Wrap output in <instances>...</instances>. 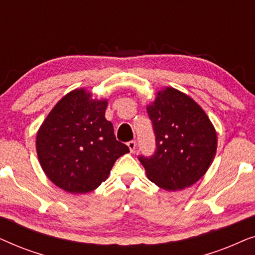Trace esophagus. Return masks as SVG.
<instances>
[{
  "label": "esophagus",
  "mask_w": 255,
  "mask_h": 255,
  "mask_svg": "<svg viewBox=\"0 0 255 255\" xmlns=\"http://www.w3.org/2000/svg\"><path fill=\"white\" fill-rule=\"evenodd\" d=\"M135 141L134 140H131V141H128V148H130V152H132L133 153L134 152V149H135Z\"/></svg>",
  "instance_id": "1"
}]
</instances>
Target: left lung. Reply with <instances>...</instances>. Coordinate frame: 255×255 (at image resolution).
<instances>
[{"mask_svg": "<svg viewBox=\"0 0 255 255\" xmlns=\"http://www.w3.org/2000/svg\"><path fill=\"white\" fill-rule=\"evenodd\" d=\"M155 134V152L139 156L146 175L168 191L197 182L214 161L217 133L204 110L186 94L166 87L147 106Z\"/></svg>", "mask_w": 255, "mask_h": 255, "instance_id": "obj_1", "label": "left lung"}]
</instances>
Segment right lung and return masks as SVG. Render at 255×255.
Segmentation results:
<instances>
[{
	"label": "right lung",
	"instance_id": "right-lung-1",
	"mask_svg": "<svg viewBox=\"0 0 255 255\" xmlns=\"http://www.w3.org/2000/svg\"><path fill=\"white\" fill-rule=\"evenodd\" d=\"M107 100H94L86 89L65 95L47 115L37 133L40 166L55 186L71 194L96 189L120 156L130 152L116 140L106 120Z\"/></svg>",
	"mask_w": 255,
	"mask_h": 255
}]
</instances>
